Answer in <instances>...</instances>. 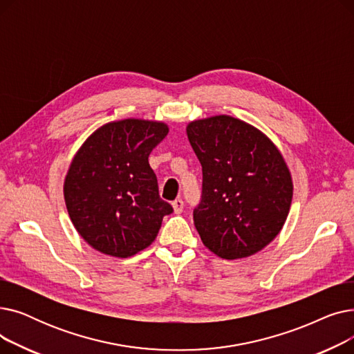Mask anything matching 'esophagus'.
Returning a JSON list of instances; mask_svg holds the SVG:
<instances>
[{
  "label": "esophagus",
  "mask_w": 354,
  "mask_h": 354,
  "mask_svg": "<svg viewBox=\"0 0 354 354\" xmlns=\"http://www.w3.org/2000/svg\"><path fill=\"white\" fill-rule=\"evenodd\" d=\"M172 208H174L175 214H180V212H182V209H183V201H182L180 198L175 199V201L172 202Z\"/></svg>",
  "instance_id": "1"
}]
</instances>
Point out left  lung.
Segmentation results:
<instances>
[{"label": "left lung", "instance_id": "obj_1", "mask_svg": "<svg viewBox=\"0 0 354 354\" xmlns=\"http://www.w3.org/2000/svg\"><path fill=\"white\" fill-rule=\"evenodd\" d=\"M202 165V199L194 211L203 245L225 259L247 258L280 234L292 179L277 146L243 120L219 115L187 126Z\"/></svg>", "mask_w": 354, "mask_h": 354}]
</instances>
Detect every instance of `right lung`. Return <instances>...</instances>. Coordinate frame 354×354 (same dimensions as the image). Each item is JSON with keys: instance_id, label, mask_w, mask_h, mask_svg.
<instances>
[{"instance_id": "add662e5", "label": "right lung", "mask_w": 354, "mask_h": 354, "mask_svg": "<svg viewBox=\"0 0 354 354\" xmlns=\"http://www.w3.org/2000/svg\"><path fill=\"white\" fill-rule=\"evenodd\" d=\"M167 132L156 120L110 122L74 155L64 179L66 207L74 228L96 251L132 257L153 243L163 216L172 214L147 160Z\"/></svg>"}]
</instances>
